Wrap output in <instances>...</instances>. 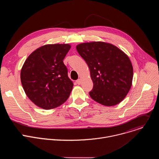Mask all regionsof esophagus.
I'll return each mask as SVG.
<instances>
[{"label":"esophagus","mask_w":159,"mask_h":159,"mask_svg":"<svg viewBox=\"0 0 159 159\" xmlns=\"http://www.w3.org/2000/svg\"><path fill=\"white\" fill-rule=\"evenodd\" d=\"M76 82H77V84L78 85H80V84H81V80H80V79H78V80H76Z\"/></svg>","instance_id":"34e87169"}]
</instances>
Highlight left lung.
<instances>
[{
	"mask_svg": "<svg viewBox=\"0 0 159 159\" xmlns=\"http://www.w3.org/2000/svg\"><path fill=\"white\" fill-rule=\"evenodd\" d=\"M76 48L90 69L93 82L90 98L106 106L122 101L133 80V66L128 57L114 45L101 41L84 43Z\"/></svg>",
	"mask_w": 159,
	"mask_h": 159,
	"instance_id": "1",
	"label": "left lung"
}]
</instances>
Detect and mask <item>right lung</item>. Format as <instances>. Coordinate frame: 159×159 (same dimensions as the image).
Wrapping results in <instances>:
<instances>
[{
    "instance_id": "right-lung-1",
    "label": "right lung",
    "mask_w": 159,
    "mask_h": 159,
    "mask_svg": "<svg viewBox=\"0 0 159 159\" xmlns=\"http://www.w3.org/2000/svg\"><path fill=\"white\" fill-rule=\"evenodd\" d=\"M68 44H47L34 51L20 72L22 87L28 98L44 109L55 108L69 98L73 82L63 60L70 49Z\"/></svg>"
}]
</instances>
